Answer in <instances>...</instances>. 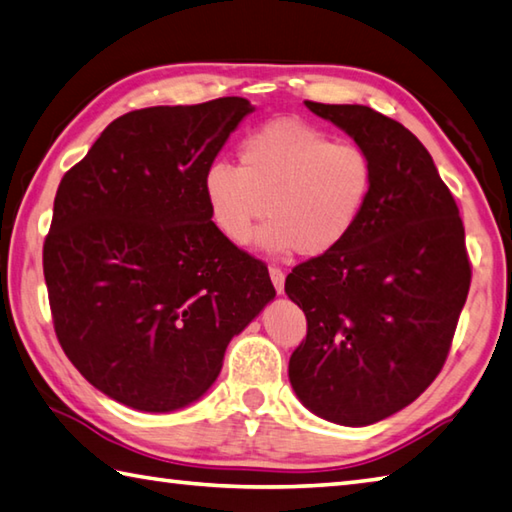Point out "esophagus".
<instances>
[{
	"label": "esophagus",
	"mask_w": 512,
	"mask_h": 512,
	"mask_svg": "<svg viewBox=\"0 0 512 512\" xmlns=\"http://www.w3.org/2000/svg\"><path fill=\"white\" fill-rule=\"evenodd\" d=\"M269 276H272V283H274V287H276V292L278 294H283V289H285V272L281 267H269Z\"/></svg>",
	"instance_id": "esophagus-1"
}]
</instances>
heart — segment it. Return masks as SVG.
<instances>
[{"instance_id": "1", "label": "heart", "mask_w": 512, "mask_h": 512, "mask_svg": "<svg viewBox=\"0 0 512 512\" xmlns=\"http://www.w3.org/2000/svg\"><path fill=\"white\" fill-rule=\"evenodd\" d=\"M211 220L229 243L267 252L332 254L361 223L374 191V162L361 144L334 140L301 118H276L249 131L238 167L216 160L202 176Z\"/></svg>"}]
</instances>
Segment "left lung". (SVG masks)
I'll list each match as a JSON object with an SVG mask.
<instances>
[{
  "mask_svg": "<svg viewBox=\"0 0 512 512\" xmlns=\"http://www.w3.org/2000/svg\"><path fill=\"white\" fill-rule=\"evenodd\" d=\"M305 106L370 153L374 191L339 249L287 276L307 318L289 381L318 417L370 426L410 406L448 359L472 276L466 231L428 149L401 122L361 104Z\"/></svg>",
  "mask_w": 512,
  "mask_h": 512,
  "instance_id": "left-lung-1",
  "label": "left lung"
}]
</instances>
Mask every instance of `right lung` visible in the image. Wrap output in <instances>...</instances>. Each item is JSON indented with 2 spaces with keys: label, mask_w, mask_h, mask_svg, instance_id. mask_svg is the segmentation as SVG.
<instances>
[{
  "label": "right lung",
  "mask_w": 512,
  "mask_h": 512,
  "mask_svg": "<svg viewBox=\"0 0 512 512\" xmlns=\"http://www.w3.org/2000/svg\"><path fill=\"white\" fill-rule=\"evenodd\" d=\"M245 98L120 115L64 173L44 278L64 354L133 410L205 394L229 341L272 301L263 260L220 234L202 176L252 113Z\"/></svg>",
  "instance_id": "right-lung-1"
}]
</instances>
